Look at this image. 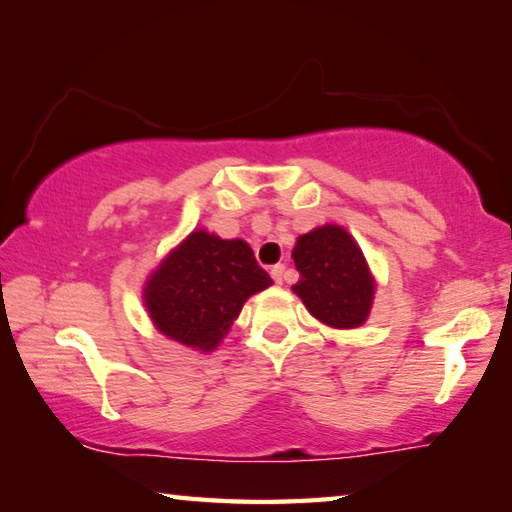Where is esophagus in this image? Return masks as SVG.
Segmentation results:
<instances>
[{"label":"esophagus","instance_id":"1","mask_svg":"<svg viewBox=\"0 0 512 512\" xmlns=\"http://www.w3.org/2000/svg\"><path fill=\"white\" fill-rule=\"evenodd\" d=\"M284 273H287V266H284V264L271 266V277H273V280H275L277 284L284 282Z\"/></svg>","mask_w":512,"mask_h":512}]
</instances>
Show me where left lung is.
I'll return each mask as SVG.
<instances>
[{
	"label": "left lung",
	"instance_id": "8db88e82",
	"mask_svg": "<svg viewBox=\"0 0 512 512\" xmlns=\"http://www.w3.org/2000/svg\"><path fill=\"white\" fill-rule=\"evenodd\" d=\"M300 280L293 291L329 327H359L370 314L375 282L354 239L339 225L302 235L293 248Z\"/></svg>",
	"mask_w": 512,
	"mask_h": 512
}]
</instances>
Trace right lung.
Returning <instances> with one entry per match:
<instances>
[{
  "instance_id": "right-lung-1",
  "label": "right lung",
  "mask_w": 512,
  "mask_h": 512,
  "mask_svg": "<svg viewBox=\"0 0 512 512\" xmlns=\"http://www.w3.org/2000/svg\"><path fill=\"white\" fill-rule=\"evenodd\" d=\"M271 284L246 241L196 230L151 275L144 300L164 336L210 352L244 302Z\"/></svg>"
}]
</instances>
